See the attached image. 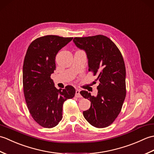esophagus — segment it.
I'll return each instance as SVG.
<instances>
[{
  "label": "esophagus",
  "instance_id": "1",
  "mask_svg": "<svg viewBox=\"0 0 154 154\" xmlns=\"http://www.w3.org/2000/svg\"><path fill=\"white\" fill-rule=\"evenodd\" d=\"M75 97H77V98H79V97H81V95L80 94V91L79 90H76V91H75Z\"/></svg>",
  "mask_w": 154,
  "mask_h": 154
}]
</instances>
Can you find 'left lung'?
<instances>
[{
  "instance_id": "8db88e82",
  "label": "left lung",
  "mask_w": 154,
  "mask_h": 154,
  "mask_svg": "<svg viewBox=\"0 0 154 154\" xmlns=\"http://www.w3.org/2000/svg\"><path fill=\"white\" fill-rule=\"evenodd\" d=\"M73 42L86 51L89 71L98 75L99 83L96 97L86 91L80 92L91 102L89 109L83 111V116L94 127L106 128L119 116L126 97V68L122 55L116 44L103 35L75 37Z\"/></svg>"
}]
</instances>
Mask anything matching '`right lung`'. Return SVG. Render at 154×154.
<instances>
[{
	"mask_svg": "<svg viewBox=\"0 0 154 154\" xmlns=\"http://www.w3.org/2000/svg\"><path fill=\"white\" fill-rule=\"evenodd\" d=\"M72 40L55 35L38 38L29 45L24 57L22 82L26 103L33 119L47 128L60 122L63 103L75 94L71 85L56 89L51 79L56 67L55 56Z\"/></svg>",
	"mask_w": 154,
	"mask_h": 154,
	"instance_id": "1",
	"label": "right lung"
}]
</instances>
